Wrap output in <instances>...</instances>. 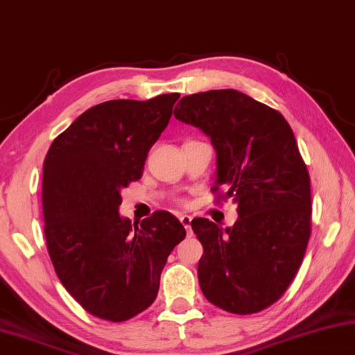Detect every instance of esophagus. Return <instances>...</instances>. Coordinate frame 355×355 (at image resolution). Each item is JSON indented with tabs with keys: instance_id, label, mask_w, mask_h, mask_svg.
<instances>
[{
	"instance_id": "1",
	"label": "esophagus",
	"mask_w": 355,
	"mask_h": 355,
	"mask_svg": "<svg viewBox=\"0 0 355 355\" xmlns=\"http://www.w3.org/2000/svg\"><path fill=\"white\" fill-rule=\"evenodd\" d=\"M179 220H181L182 226L185 227L187 234L191 235V216L190 215H181V216H179Z\"/></svg>"
}]
</instances>
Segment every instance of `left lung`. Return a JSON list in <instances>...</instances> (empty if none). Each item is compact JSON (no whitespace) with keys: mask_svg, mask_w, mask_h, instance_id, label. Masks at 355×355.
<instances>
[{"mask_svg":"<svg viewBox=\"0 0 355 355\" xmlns=\"http://www.w3.org/2000/svg\"><path fill=\"white\" fill-rule=\"evenodd\" d=\"M174 116L206 134L216 153L214 191L237 204L232 227L195 218L198 279L226 312L270 307L293 281L310 237V178L293 130L277 110L234 89L184 96Z\"/></svg>","mask_w":355,"mask_h":355,"instance_id":"left-lung-1","label":"left lung"}]
</instances>
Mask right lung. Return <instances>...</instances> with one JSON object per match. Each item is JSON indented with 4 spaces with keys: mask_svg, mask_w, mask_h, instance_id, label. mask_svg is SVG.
<instances>
[{
    "mask_svg": "<svg viewBox=\"0 0 355 355\" xmlns=\"http://www.w3.org/2000/svg\"><path fill=\"white\" fill-rule=\"evenodd\" d=\"M179 96L93 105L53 141L43 164L45 237L55 275L101 320L126 321L151 306L168 256L185 239L181 221L165 210L140 226L118 214L121 189L141 178Z\"/></svg>",
    "mask_w": 355,
    "mask_h": 355,
    "instance_id": "add662e5",
    "label": "right lung"
}]
</instances>
